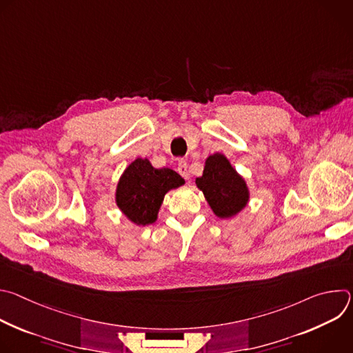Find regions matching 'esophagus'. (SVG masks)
<instances>
[{
	"label": "esophagus",
	"mask_w": 353,
	"mask_h": 353,
	"mask_svg": "<svg viewBox=\"0 0 353 353\" xmlns=\"http://www.w3.org/2000/svg\"><path fill=\"white\" fill-rule=\"evenodd\" d=\"M177 172L188 181L190 180V173H188V165H187V162L185 161H179V163H177Z\"/></svg>",
	"instance_id": "1"
}]
</instances>
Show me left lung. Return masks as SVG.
<instances>
[{"label":"left lung","mask_w":353,"mask_h":353,"mask_svg":"<svg viewBox=\"0 0 353 353\" xmlns=\"http://www.w3.org/2000/svg\"><path fill=\"white\" fill-rule=\"evenodd\" d=\"M212 212L221 219L240 214L250 201V190L241 174L236 172L223 154H214L205 159L203 176L195 179Z\"/></svg>","instance_id":"obj_1"}]
</instances>
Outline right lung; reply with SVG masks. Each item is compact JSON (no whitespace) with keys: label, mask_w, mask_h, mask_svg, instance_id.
<instances>
[{"label":"right lung","mask_w":353,"mask_h":353,"mask_svg":"<svg viewBox=\"0 0 353 353\" xmlns=\"http://www.w3.org/2000/svg\"><path fill=\"white\" fill-rule=\"evenodd\" d=\"M185 181L169 168L157 169L149 159L131 162L116 187V204L123 215L137 226L152 225L158 219L165 195Z\"/></svg>","instance_id":"add662e5"}]
</instances>
